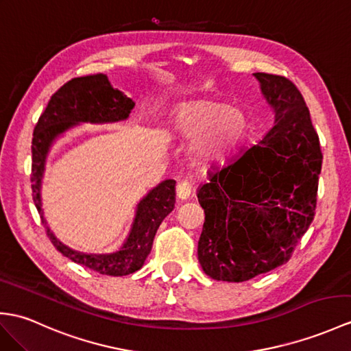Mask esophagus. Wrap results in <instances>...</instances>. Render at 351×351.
I'll return each instance as SVG.
<instances>
[{"label": "esophagus", "instance_id": "1", "mask_svg": "<svg viewBox=\"0 0 351 351\" xmlns=\"http://www.w3.org/2000/svg\"><path fill=\"white\" fill-rule=\"evenodd\" d=\"M191 194V184L189 181H181L176 185V197L179 200H186Z\"/></svg>", "mask_w": 351, "mask_h": 351}]
</instances>
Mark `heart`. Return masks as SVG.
<instances>
[{"label":"heart","mask_w":351,"mask_h":351,"mask_svg":"<svg viewBox=\"0 0 351 351\" xmlns=\"http://www.w3.org/2000/svg\"><path fill=\"white\" fill-rule=\"evenodd\" d=\"M247 122L230 104L200 100L184 104L173 117V132L186 142H197V154L203 160L224 156L239 142Z\"/></svg>","instance_id":"heart-1"}]
</instances>
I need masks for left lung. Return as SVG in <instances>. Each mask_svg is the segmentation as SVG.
Wrapping results in <instances>:
<instances>
[{
    "mask_svg": "<svg viewBox=\"0 0 351 351\" xmlns=\"http://www.w3.org/2000/svg\"><path fill=\"white\" fill-rule=\"evenodd\" d=\"M254 76L275 125L197 191L205 210L197 256L217 281H248L287 263L315 215L323 154L306 103L287 77Z\"/></svg>",
    "mask_w": 351,
    "mask_h": 351,
    "instance_id": "8db88e82",
    "label": "left lung"
}]
</instances>
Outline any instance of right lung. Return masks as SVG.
Returning a JSON list of instances; mask_svg holds the SVG:
<instances>
[{"label": "right lung", "mask_w": 351, "mask_h": 351, "mask_svg": "<svg viewBox=\"0 0 351 351\" xmlns=\"http://www.w3.org/2000/svg\"><path fill=\"white\" fill-rule=\"evenodd\" d=\"M134 101L113 88L106 75H93L69 80L49 100L32 134L31 189L32 200L46 227L47 238L62 256L101 275L122 276L138 271L151 252L158 227L175 208V181L166 179L138 202L128 238L118 251L109 254H86L65 247L47 227L42 209V178L46 157L55 138L80 122L106 124L128 118Z\"/></svg>", "instance_id": "obj_1"}]
</instances>
